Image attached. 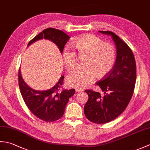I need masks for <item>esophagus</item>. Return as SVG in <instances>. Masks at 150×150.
Masks as SVG:
<instances>
[{
	"instance_id": "obj_1",
	"label": "esophagus",
	"mask_w": 150,
	"mask_h": 150,
	"mask_svg": "<svg viewBox=\"0 0 150 150\" xmlns=\"http://www.w3.org/2000/svg\"><path fill=\"white\" fill-rule=\"evenodd\" d=\"M75 91L77 92V93H80V92H82L84 91V90H82V89H79V88H77L75 90Z\"/></svg>"
}]
</instances>
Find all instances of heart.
<instances>
[{
	"label": "heart",
	"instance_id": "heart-1",
	"mask_svg": "<svg viewBox=\"0 0 150 150\" xmlns=\"http://www.w3.org/2000/svg\"><path fill=\"white\" fill-rule=\"evenodd\" d=\"M79 58L84 59L83 69L76 71L66 79L68 86L84 88L93 81L96 75L104 78L112 70L115 63L116 52L113 45L103 42L100 38L92 34L77 38L73 43ZM62 60L66 71H74L77 68V57L73 51L64 50Z\"/></svg>",
	"mask_w": 150,
	"mask_h": 150
}]
</instances>
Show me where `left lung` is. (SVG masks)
Masks as SVG:
<instances>
[{
	"mask_svg": "<svg viewBox=\"0 0 150 150\" xmlns=\"http://www.w3.org/2000/svg\"><path fill=\"white\" fill-rule=\"evenodd\" d=\"M99 32L112 38L117 49L116 60L111 72L97 83L103 95L85 91L89 98L84 111L91 122L105 124L116 119L128 106L134 91L136 63L132 50L115 33L110 31Z\"/></svg>",
	"mask_w": 150,
	"mask_h": 150,
	"instance_id": "1",
	"label": "left lung"
}]
</instances>
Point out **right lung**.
<instances>
[{
    "mask_svg": "<svg viewBox=\"0 0 150 150\" xmlns=\"http://www.w3.org/2000/svg\"><path fill=\"white\" fill-rule=\"evenodd\" d=\"M47 39L55 44L60 53L70 37L60 30L49 28L43 30L30 41L28 47L37 40ZM64 75L52 88L39 91L28 86L22 77L21 69L18 71V84L24 103L34 115L46 122H53L60 119L65 111L69 98L75 94V89L62 90Z\"/></svg>",
    "mask_w": 150,
    "mask_h": 150,
    "instance_id": "right-lung-1",
    "label": "right lung"
}]
</instances>
